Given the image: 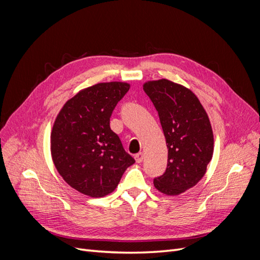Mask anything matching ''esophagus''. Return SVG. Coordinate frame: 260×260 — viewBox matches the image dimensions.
Instances as JSON below:
<instances>
[{"instance_id":"1","label":"esophagus","mask_w":260,"mask_h":260,"mask_svg":"<svg viewBox=\"0 0 260 260\" xmlns=\"http://www.w3.org/2000/svg\"><path fill=\"white\" fill-rule=\"evenodd\" d=\"M143 158H144L143 153H138V154L135 155V159H136V161L139 162V164L143 161Z\"/></svg>"}]
</instances>
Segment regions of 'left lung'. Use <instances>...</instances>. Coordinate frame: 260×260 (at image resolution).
I'll return each mask as SVG.
<instances>
[{
	"label": "left lung",
	"mask_w": 260,
	"mask_h": 260,
	"mask_svg": "<svg viewBox=\"0 0 260 260\" xmlns=\"http://www.w3.org/2000/svg\"><path fill=\"white\" fill-rule=\"evenodd\" d=\"M143 90L158 112L168 148L166 171L154 179L159 192L175 196L198 184L214 153L207 113L195 94L167 79L147 81Z\"/></svg>",
	"instance_id": "8db88e82"
}]
</instances>
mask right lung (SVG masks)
Listing matches in <instances>:
<instances>
[{
    "mask_svg": "<svg viewBox=\"0 0 260 260\" xmlns=\"http://www.w3.org/2000/svg\"><path fill=\"white\" fill-rule=\"evenodd\" d=\"M130 89L125 82H102L78 92L62 106L51 133V154L58 174L91 198L112 193L135 159L111 129L114 108Z\"/></svg>",
    "mask_w": 260,
    "mask_h": 260,
    "instance_id": "add662e5",
    "label": "right lung"
}]
</instances>
